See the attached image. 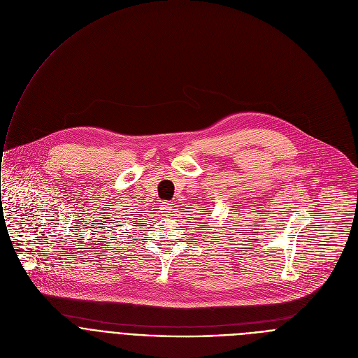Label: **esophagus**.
Segmentation results:
<instances>
[{"label": "esophagus", "instance_id": "esophagus-1", "mask_svg": "<svg viewBox=\"0 0 358 358\" xmlns=\"http://www.w3.org/2000/svg\"><path fill=\"white\" fill-rule=\"evenodd\" d=\"M171 208H173V203H170L169 201L162 202V207H160V210H162V213H163V214H170Z\"/></svg>", "mask_w": 358, "mask_h": 358}]
</instances>
